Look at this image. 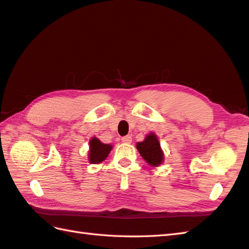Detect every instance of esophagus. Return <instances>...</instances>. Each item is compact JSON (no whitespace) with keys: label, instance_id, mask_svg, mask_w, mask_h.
Wrapping results in <instances>:
<instances>
[{"label":"esophagus","instance_id":"34e87169","mask_svg":"<svg viewBox=\"0 0 249 249\" xmlns=\"http://www.w3.org/2000/svg\"><path fill=\"white\" fill-rule=\"evenodd\" d=\"M122 141H123L124 143H131V142H132V137L130 136V135H127V136H124V137L122 138Z\"/></svg>","mask_w":249,"mask_h":249}]
</instances>
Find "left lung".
Returning <instances> with one entry per match:
<instances>
[{"instance_id":"obj_1","label":"left lung","mask_w":249,"mask_h":249,"mask_svg":"<svg viewBox=\"0 0 249 249\" xmlns=\"http://www.w3.org/2000/svg\"><path fill=\"white\" fill-rule=\"evenodd\" d=\"M137 149L149 165L152 166H159L163 162V152L160 147L159 140L155 134H149L144 141L137 143Z\"/></svg>"}]
</instances>
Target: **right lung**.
I'll return each instance as SVG.
<instances>
[{"label":"right lung","mask_w":249,"mask_h":249,"mask_svg":"<svg viewBox=\"0 0 249 249\" xmlns=\"http://www.w3.org/2000/svg\"><path fill=\"white\" fill-rule=\"evenodd\" d=\"M89 144V162L92 164L103 162L112 149V145L105 144L95 137L90 140Z\"/></svg>","instance_id":"obj_1"}]
</instances>
